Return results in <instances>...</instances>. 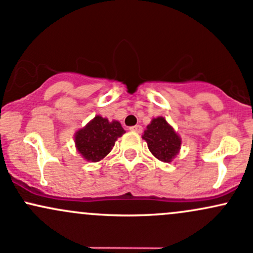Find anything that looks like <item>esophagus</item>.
<instances>
[{"mask_svg": "<svg viewBox=\"0 0 253 253\" xmlns=\"http://www.w3.org/2000/svg\"><path fill=\"white\" fill-rule=\"evenodd\" d=\"M130 130H131V131H135V132H141V131H142V126H134L130 127Z\"/></svg>", "mask_w": 253, "mask_h": 253, "instance_id": "34e87169", "label": "esophagus"}]
</instances>
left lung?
<instances>
[{
    "label": "left lung",
    "instance_id": "obj_1",
    "mask_svg": "<svg viewBox=\"0 0 253 253\" xmlns=\"http://www.w3.org/2000/svg\"><path fill=\"white\" fill-rule=\"evenodd\" d=\"M151 153L160 162L170 163L181 149V137L164 117L151 121L142 135Z\"/></svg>",
    "mask_w": 253,
    "mask_h": 253
}]
</instances>
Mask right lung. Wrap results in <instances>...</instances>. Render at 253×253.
<instances>
[{"label":"right lung","mask_w":253,"mask_h":253,"mask_svg":"<svg viewBox=\"0 0 253 253\" xmlns=\"http://www.w3.org/2000/svg\"><path fill=\"white\" fill-rule=\"evenodd\" d=\"M126 132L118 121L110 122L95 116L85 126L75 134V146L86 162L96 163L104 159L115 146L117 138Z\"/></svg>","instance_id":"add662e5"}]
</instances>
